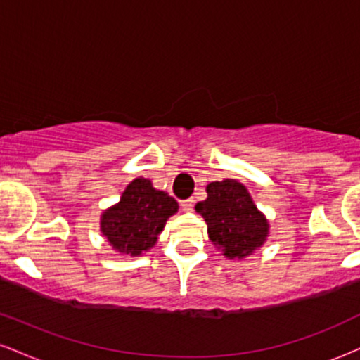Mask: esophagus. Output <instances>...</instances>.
Returning <instances> with one entry per match:
<instances>
[{"instance_id": "obj_1", "label": "esophagus", "mask_w": 360, "mask_h": 360, "mask_svg": "<svg viewBox=\"0 0 360 360\" xmlns=\"http://www.w3.org/2000/svg\"><path fill=\"white\" fill-rule=\"evenodd\" d=\"M193 206H194V200H193V198H189V200L181 201V208H183V212H191Z\"/></svg>"}]
</instances>
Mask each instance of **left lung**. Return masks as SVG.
<instances>
[{
    "mask_svg": "<svg viewBox=\"0 0 360 360\" xmlns=\"http://www.w3.org/2000/svg\"><path fill=\"white\" fill-rule=\"evenodd\" d=\"M208 198L196 212L208 225V237L229 259H243L264 245L269 223L252 201L250 193L235 179L214 181L206 186Z\"/></svg>",
    "mask_w": 360,
    "mask_h": 360,
    "instance_id": "obj_1",
    "label": "left lung"
}]
</instances>
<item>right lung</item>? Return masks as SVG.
<instances>
[{
  "label": "right lung",
  "mask_w": 360,
  "mask_h": 360,
  "mask_svg": "<svg viewBox=\"0 0 360 360\" xmlns=\"http://www.w3.org/2000/svg\"><path fill=\"white\" fill-rule=\"evenodd\" d=\"M177 201L159 191L146 177L127 186L117 205L103 212L101 233L120 254L137 255L155 245L169 217L177 212Z\"/></svg>",
  "instance_id": "1"
}]
</instances>
